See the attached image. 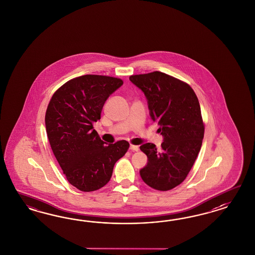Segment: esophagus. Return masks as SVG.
I'll return each mask as SVG.
<instances>
[{"label":"esophagus","instance_id":"esophagus-1","mask_svg":"<svg viewBox=\"0 0 255 255\" xmlns=\"http://www.w3.org/2000/svg\"><path fill=\"white\" fill-rule=\"evenodd\" d=\"M130 149L132 151H137L139 149L138 146H135V145H130Z\"/></svg>","mask_w":255,"mask_h":255}]
</instances>
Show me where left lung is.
Masks as SVG:
<instances>
[{
    "label": "left lung",
    "instance_id": "8db88e82",
    "mask_svg": "<svg viewBox=\"0 0 255 255\" xmlns=\"http://www.w3.org/2000/svg\"><path fill=\"white\" fill-rule=\"evenodd\" d=\"M129 79L145 94L150 118L163 136L160 149L152 143L140 146L148 160L140 176L155 190L168 191L185 179L200 151L205 126L199 101L191 86L162 72Z\"/></svg>",
    "mask_w": 255,
    "mask_h": 255
}]
</instances>
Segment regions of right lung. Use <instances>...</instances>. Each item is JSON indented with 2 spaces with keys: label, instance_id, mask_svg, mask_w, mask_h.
<instances>
[{
  "label": "right lung",
  "instance_id": "right-lung-1",
  "mask_svg": "<svg viewBox=\"0 0 255 255\" xmlns=\"http://www.w3.org/2000/svg\"><path fill=\"white\" fill-rule=\"evenodd\" d=\"M123 84L122 79L107 76L76 77L55 92L46 108L51 149L70 184L82 192L106 185L129 148L125 140L108 145L93 129L106 101Z\"/></svg>",
  "mask_w": 255,
  "mask_h": 255
}]
</instances>
